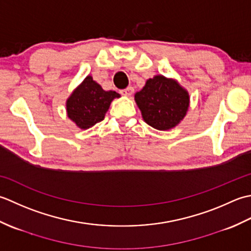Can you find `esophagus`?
Returning a JSON list of instances; mask_svg holds the SVG:
<instances>
[{"label":"esophagus","mask_w":251,"mask_h":251,"mask_svg":"<svg viewBox=\"0 0 251 251\" xmlns=\"http://www.w3.org/2000/svg\"><path fill=\"white\" fill-rule=\"evenodd\" d=\"M133 92H134V89H133L132 86H127L126 89L121 90L120 93H121L122 95H125V96H131V95L133 94Z\"/></svg>","instance_id":"esophagus-1"}]
</instances>
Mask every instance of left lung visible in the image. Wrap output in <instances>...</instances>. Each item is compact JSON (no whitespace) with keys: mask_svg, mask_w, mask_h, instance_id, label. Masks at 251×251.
<instances>
[{"mask_svg":"<svg viewBox=\"0 0 251 251\" xmlns=\"http://www.w3.org/2000/svg\"><path fill=\"white\" fill-rule=\"evenodd\" d=\"M134 100L148 126L160 131L176 127L186 116L190 94L177 80L157 75L146 81Z\"/></svg>","mask_w":251,"mask_h":251,"instance_id":"8db88e82","label":"left lung"}]
</instances>
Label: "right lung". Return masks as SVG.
<instances>
[{
  "mask_svg": "<svg viewBox=\"0 0 251 251\" xmlns=\"http://www.w3.org/2000/svg\"><path fill=\"white\" fill-rule=\"evenodd\" d=\"M119 97L117 92L103 90L92 75H86L66 100L67 117L79 129L88 130L104 120L111 101Z\"/></svg>",
  "mask_w": 251,
  "mask_h": 251,
  "instance_id": "right-lung-1",
  "label": "right lung"
}]
</instances>
